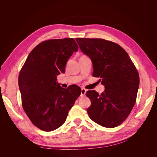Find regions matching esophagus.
<instances>
[{"label":"esophagus","instance_id":"1","mask_svg":"<svg viewBox=\"0 0 157 157\" xmlns=\"http://www.w3.org/2000/svg\"><path fill=\"white\" fill-rule=\"evenodd\" d=\"M86 92H87V90L85 89V88H82L81 89V96H86Z\"/></svg>","mask_w":157,"mask_h":157}]
</instances>
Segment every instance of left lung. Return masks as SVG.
I'll use <instances>...</instances> for the list:
<instances>
[{"instance_id": "obj_1", "label": "left lung", "mask_w": 157, "mask_h": 157, "mask_svg": "<svg viewBox=\"0 0 157 157\" xmlns=\"http://www.w3.org/2000/svg\"><path fill=\"white\" fill-rule=\"evenodd\" d=\"M82 53L92 60L94 77L105 86L99 94L90 90L91 101L87 112L97 124L106 128L120 125L129 115L136 103L140 77L135 65L121 46L101 39L77 38Z\"/></svg>"}]
</instances>
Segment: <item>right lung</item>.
<instances>
[{"mask_svg": "<svg viewBox=\"0 0 157 157\" xmlns=\"http://www.w3.org/2000/svg\"><path fill=\"white\" fill-rule=\"evenodd\" d=\"M78 45L73 39L40 42L28 56L19 75L22 106L31 122L45 132L56 130L65 122L69 111L81 93L77 85L60 86L57 76Z\"/></svg>", "mask_w": 157, "mask_h": 157, "instance_id": "right-lung-1", "label": "right lung"}]
</instances>
